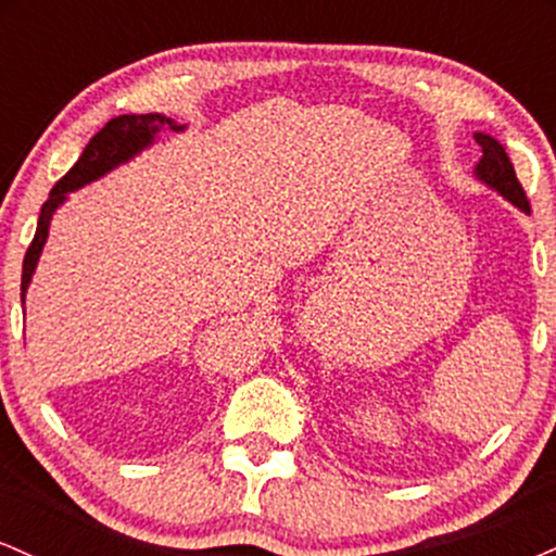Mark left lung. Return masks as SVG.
I'll return each instance as SVG.
<instances>
[{
    "mask_svg": "<svg viewBox=\"0 0 556 556\" xmlns=\"http://www.w3.org/2000/svg\"><path fill=\"white\" fill-rule=\"evenodd\" d=\"M476 143L481 146V162L476 164V177L481 182H486L489 188H494L496 193L507 198L513 206H518L520 212L531 214V203H528L526 190L518 182V175H515L513 162H509L507 151L502 149L500 140L491 136H483V132H476Z\"/></svg>",
    "mask_w": 556,
    "mask_h": 556,
    "instance_id": "1",
    "label": "left lung"
}]
</instances>
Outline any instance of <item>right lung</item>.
<instances>
[{
	"label": "right lung",
	"instance_id": "1",
	"mask_svg": "<svg viewBox=\"0 0 556 556\" xmlns=\"http://www.w3.org/2000/svg\"><path fill=\"white\" fill-rule=\"evenodd\" d=\"M164 127H172V130H182V125H175L164 114H123V117H114L101 127L96 136L88 140V146L83 149L78 162L73 164V169L62 177L60 182L54 185L52 193H49L47 203L41 206V214H38V227L34 235V242L28 245V253H25L23 261V279H21V300L25 303V290H28L30 277H34L38 256L43 251V242H47L49 235V222L56 212L62 201H65L67 193L83 188V185L99 180L101 175L117 167V164L127 162L143 151L146 146L154 143V138Z\"/></svg>",
	"mask_w": 556,
	"mask_h": 556
}]
</instances>
